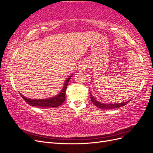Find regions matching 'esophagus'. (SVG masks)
Listing matches in <instances>:
<instances>
[{"label":"esophagus","mask_w":153,"mask_h":153,"mask_svg":"<svg viewBox=\"0 0 153 153\" xmlns=\"http://www.w3.org/2000/svg\"><path fill=\"white\" fill-rule=\"evenodd\" d=\"M84 67H83V66H79V67H78V71H83V70H84Z\"/></svg>","instance_id":"1"}]
</instances>
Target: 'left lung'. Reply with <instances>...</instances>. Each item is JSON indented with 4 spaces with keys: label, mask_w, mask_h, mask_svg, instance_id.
Returning a JSON list of instances; mask_svg holds the SVG:
<instances>
[{
    "label": "left lung",
    "mask_w": 153,
    "mask_h": 153,
    "mask_svg": "<svg viewBox=\"0 0 153 153\" xmlns=\"http://www.w3.org/2000/svg\"><path fill=\"white\" fill-rule=\"evenodd\" d=\"M91 96V100L92 101V102L93 103L94 105H96L97 107H98L100 108H105V109H112V108H118L120 107V106H124L125 105H126L128 103H129L130 101L131 100H129L127 101H125V102L123 103H103L100 102L99 101H97L96 98H94V96H92V94L90 93Z\"/></svg>",
    "instance_id": "1"
}]
</instances>
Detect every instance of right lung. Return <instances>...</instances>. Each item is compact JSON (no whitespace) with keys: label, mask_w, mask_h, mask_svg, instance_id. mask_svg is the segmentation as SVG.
<instances>
[{"label":"right lung","mask_w":153,"mask_h":153,"mask_svg":"<svg viewBox=\"0 0 153 153\" xmlns=\"http://www.w3.org/2000/svg\"><path fill=\"white\" fill-rule=\"evenodd\" d=\"M73 75L69 76L68 78H66L65 83L64 84V86L62 89L61 92L55 96L52 97V98H47V99H38V100H33L30 98H27L24 96H23L21 93H20V96L22 97L26 102L29 104L31 106H36L39 108H53V107H58L60 105H61L65 101V92L66 91V88L68 85V82L70 80L71 77Z\"/></svg>","instance_id":"obj_1"}]
</instances>
